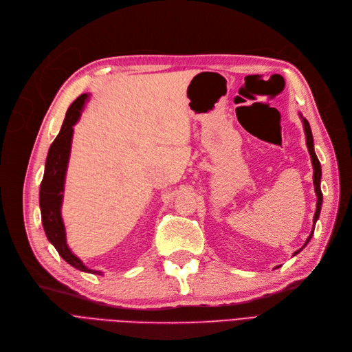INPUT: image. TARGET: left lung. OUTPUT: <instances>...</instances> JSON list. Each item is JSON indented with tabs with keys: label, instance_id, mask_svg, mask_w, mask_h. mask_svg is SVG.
<instances>
[{
	"label": "left lung",
	"instance_id": "1",
	"mask_svg": "<svg viewBox=\"0 0 352 352\" xmlns=\"http://www.w3.org/2000/svg\"><path fill=\"white\" fill-rule=\"evenodd\" d=\"M300 116V114H299ZM300 120H302L304 123V130H305V136H307V146H308V152L311 155V160H312V167H314V186H315V193H316V210H315V214H314V228H315V223L318 221V217H320V213H321V206H322V192H321V176H322V172H321V163L320 160H318L316 155H315V150H314V138H312V131H311V127H309V123L307 119H304L302 116H300ZM314 228H312V232L311 235L308 236L305 245L309 242V239L312 238L314 235ZM305 245L300 248L299 250H296V254H299L300 250H302L305 248ZM278 267V266H276Z\"/></svg>",
	"mask_w": 352,
	"mask_h": 352
}]
</instances>
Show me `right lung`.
I'll return each instance as SVG.
<instances>
[{
  "mask_svg": "<svg viewBox=\"0 0 352 352\" xmlns=\"http://www.w3.org/2000/svg\"><path fill=\"white\" fill-rule=\"evenodd\" d=\"M87 94H81L77 97L73 104L65 113V119L61 126L58 136L54 139L53 144L50 146L44 177L40 186V209H41V222L48 241L54 245L60 256L69 262L76 270L81 272H89L102 275L103 272L93 271L78 259L70 248L67 246L65 241V228L61 219V204L67 164L70 159L72 139H73V126L78 122L81 110L85 109Z\"/></svg>",
  "mask_w": 352,
  "mask_h": 352,
  "instance_id": "obj_1",
  "label": "right lung"
}]
</instances>
